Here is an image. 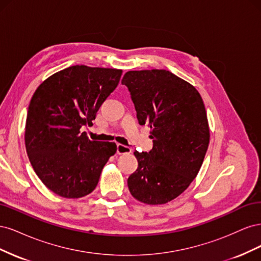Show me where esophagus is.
I'll use <instances>...</instances> for the list:
<instances>
[{
  "label": "esophagus",
  "instance_id": "1",
  "mask_svg": "<svg viewBox=\"0 0 261 261\" xmlns=\"http://www.w3.org/2000/svg\"><path fill=\"white\" fill-rule=\"evenodd\" d=\"M117 154H125V153H130L132 152V149L127 146H124L122 144H118L117 145Z\"/></svg>",
  "mask_w": 261,
  "mask_h": 261
}]
</instances>
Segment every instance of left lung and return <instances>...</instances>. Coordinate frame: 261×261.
<instances>
[{"label":"left lung","instance_id":"obj_1","mask_svg":"<svg viewBox=\"0 0 261 261\" xmlns=\"http://www.w3.org/2000/svg\"><path fill=\"white\" fill-rule=\"evenodd\" d=\"M140 125H149L151 151L138 152L127 179L134 198L147 204L175 199L198 174L210 129L202 98L193 85L165 69L129 70L122 80Z\"/></svg>","mask_w":261,"mask_h":261}]
</instances>
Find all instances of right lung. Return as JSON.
Returning a JSON list of instances; mask_svg holds the SVG:
<instances>
[{"instance_id":"1","label":"right lung","mask_w":261,"mask_h":261,"mask_svg":"<svg viewBox=\"0 0 261 261\" xmlns=\"http://www.w3.org/2000/svg\"><path fill=\"white\" fill-rule=\"evenodd\" d=\"M122 73L75 65L51 75L35 91L26 118V151L36 174L54 194L74 199L90 194L115 154V143L90 140L81 128L92 125Z\"/></svg>"}]
</instances>
